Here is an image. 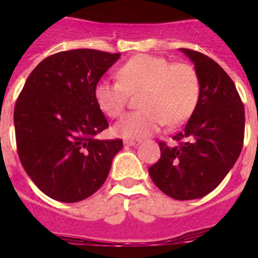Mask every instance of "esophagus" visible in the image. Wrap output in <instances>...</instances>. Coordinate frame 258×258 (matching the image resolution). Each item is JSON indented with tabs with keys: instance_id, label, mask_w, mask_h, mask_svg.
Listing matches in <instances>:
<instances>
[{
	"instance_id": "esophagus-1",
	"label": "esophagus",
	"mask_w": 258,
	"mask_h": 258,
	"mask_svg": "<svg viewBox=\"0 0 258 258\" xmlns=\"http://www.w3.org/2000/svg\"><path fill=\"white\" fill-rule=\"evenodd\" d=\"M139 143H141V141H138V139H127V141H124V145L131 146V147L133 146H138Z\"/></svg>"
}]
</instances>
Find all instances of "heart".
<instances>
[{"instance_id":"obj_1","label":"heart","mask_w":258,"mask_h":258,"mask_svg":"<svg viewBox=\"0 0 258 258\" xmlns=\"http://www.w3.org/2000/svg\"><path fill=\"white\" fill-rule=\"evenodd\" d=\"M119 80H99L93 97L101 112L116 117L127 105L130 93H139L141 109L125 113L113 125V133L127 139L149 137L165 123H183L200 100V79L186 62L172 64L165 57L139 54L120 67Z\"/></svg>"}]
</instances>
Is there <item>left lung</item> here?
I'll return each instance as SVG.
<instances>
[{"instance_id":"8db88e82","label":"left lung","mask_w":258,"mask_h":258,"mask_svg":"<svg viewBox=\"0 0 258 258\" xmlns=\"http://www.w3.org/2000/svg\"><path fill=\"white\" fill-rule=\"evenodd\" d=\"M200 79V100L172 139L159 142L161 159L149 169L166 196L178 201L202 198L222 182L238 159L244 143L245 109L228 74L208 56L180 48Z\"/></svg>"}]
</instances>
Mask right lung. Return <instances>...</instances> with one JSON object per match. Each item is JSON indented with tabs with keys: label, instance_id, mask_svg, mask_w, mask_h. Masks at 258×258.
<instances>
[{
	"label": "right lung",
	"instance_id": "1",
	"mask_svg": "<svg viewBox=\"0 0 258 258\" xmlns=\"http://www.w3.org/2000/svg\"><path fill=\"white\" fill-rule=\"evenodd\" d=\"M120 53L72 49L44 58L14 107L17 151L34 184L60 202L92 196L108 176L120 139L95 135L108 127L93 88Z\"/></svg>",
	"mask_w": 258,
	"mask_h": 258
}]
</instances>
